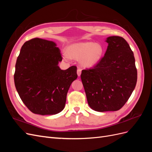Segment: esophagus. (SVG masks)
Here are the masks:
<instances>
[{"mask_svg":"<svg viewBox=\"0 0 152 152\" xmlns=\"http://www.w3.org/2000/svg\"><path fill=\"white\" fill-rule=\"evenodd\" d=\"M77 75L80 77V75H81V73H82V70L80 68H78L77 69Z\"/></svg>","mask_w":152,"mask_h":152,"instance_id":"esophagus-1","label":"esophagus"}]
</instances>
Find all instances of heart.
Instances as JSON below:
<instances>
[{
    "instance_id": "1",
    "label": "heart",
    "mask_w": 152,
    "mask_h": 152,
    "mask_svg": "<svg viewBox=\"0 0 152 152\" xmlns=\"http://www.w3.org/2000/svg\"><path fill=\"white\" fill-rule=\"evenodd\" d=\"M104 53L103 45L91 41L73 43L68 48V53L63 54V58L80 59V65L86 68L95 66L102 59Z\"/></svg>"
}]
</instances>
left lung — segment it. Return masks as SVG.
Wrapping results in <instances>:
<instances>
[{"mask_svg":"<svg viewBox=\"0 0 152 152\" xmlns=\"http://www.w3.org/2000/svg\"><path fill=\"white\" fill-rule=\"evenodd\" d=\"M104 57L93 69L82 71L87 103L95 111L120 110L130 98L137 82L134 54L121 37H108Z\"/></svg>","mask_w":152,"mask_h":152,"instance_id":"left-lung-1","label":"left lung"}]
</instances>
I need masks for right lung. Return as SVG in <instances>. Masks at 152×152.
<instances>
[{
	"instance_id": "add662e5",
	"label": "right lung",
	"mask_w": 152,
	"mask_h": 152,
	"mask_svg": "<svg viewBox=\"0 0 152 152\" xmlns=\"http://www.w3.org/2000/svg\"><path fill=\"white\" fill-rule=\"evenodd\" d=\"M60 49L53 41L35 38L21 48L15 66V84L22 102L31 112L45 115L65 108L70 85L77 79V67L61 70Z\"/></svg>"
}]
</instances>
